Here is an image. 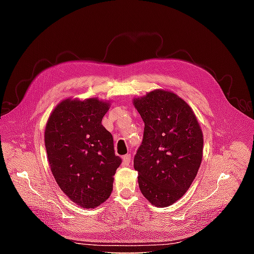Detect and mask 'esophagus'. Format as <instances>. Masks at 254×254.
Instances as JSON below:
<instances>
[{
  "label": "esophagus",
  "instance_id": "obj_1",
  "mask_svg": "<svg viewBox=\"0 0 254 254\" xmlns=\"http://www.w3.org/2000/svg\"><path fill=\"white\" fill-rule=\"evenodd\" d=\"M130 161H131V156L130 155H126V156H124L123 157V166H128L129 165V163H130Z\"/></svg>",
  "mask_w": 254,
  "mask_h": 254
}]
</instances>
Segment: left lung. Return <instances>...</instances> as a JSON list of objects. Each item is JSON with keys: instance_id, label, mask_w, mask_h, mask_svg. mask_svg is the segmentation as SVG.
Here are the masks:
<instances>
[{"instance_id": "left-lung-1", "label": "left lung", "mask_w": 254, "mask_h": 254, "mask_svg": "<svg viewBox=\"0 0 254 254\" xmlns=\"http://www.w3.org/2000/svg\"><path fill=\"white\" fill-rule=\"evenodd\" d=\"M144 121L143 142L133 160L143 196L170 206L187 193L202 160L203 134L190 106L168 90L133 98Z\"/></svg>"}]
</instances>
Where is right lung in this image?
Instances as JSON below:
<instances>
[{
    "label": "right lung",
    "instance_id": "right-lung-1",
    "mask_svg": "<svg viewBox=\"0 0 254 254\" xmlns=\"http://www.w3.org/2000/svg\"><path fill=\"white\" fill-rule=\"evenodd\" d=\"M110 102L97 97L65 98L54 109L44 131L52 174L60 190L83 209L108 199L122 163L112 134L102 125Z\"/></svg>",
    "mask_w": 254,
    "mask_h": 254
}]
</instances>
